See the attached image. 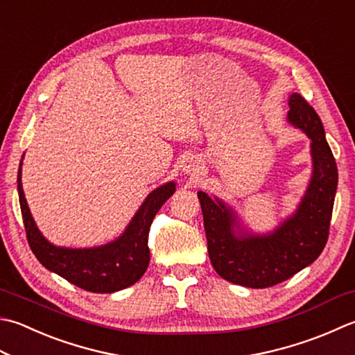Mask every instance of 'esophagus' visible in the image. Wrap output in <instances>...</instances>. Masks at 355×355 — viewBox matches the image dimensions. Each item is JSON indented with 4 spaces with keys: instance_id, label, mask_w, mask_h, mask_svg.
Returning a JSON list of instances; mask_svg holds the SVG:
<instances>
[{
    "instance_id": "34e87169",
    "label": "esophagus",
    "mask_w": 355,
    "mask_h": 355,
    "mask_svg": "<svg viewBox=\"0 0 355 355\" xmlns=\"http://www.w3.org/2000/svg\"><path fill=\"white\" fill-rule=\"evenodd\" d=\"M184 173L189 175L191 180H198L203 173V169H201V164L198 163V159H187V164L184 166Z\"/></svg>"
}]
</instances>
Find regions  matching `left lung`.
<instances>
[{
    "label": "left lung",
    "instance_id": "left-lung-1",
    "mask_svg": "<svg viewBox=\"0 0 355 355\" xmlns=\"http://www.w3.org/2000/svg\"><path fill=\"white\" fill-rule=\"evenodd\" d=\"M288 123L311 140L312 173L297 209L274 231H251L239 212L218 197L200 191L207 252L220 277L240 286L279 284L314 263L328 241L338 172L320 116L298 94L289 95Z\"/></svg>",
    "mask_w": 355,
    "mask_h": 355
}]
</instances>
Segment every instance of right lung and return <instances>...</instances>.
I'll return each instance as SVG.
<instances>
[{
	"instance_id": "right-lung-1",
	"label": "right lung",
	"mask_w": 355,
	"mask_h": 355,
	"mask_svg": "<svg viewBox=\"0 0 355 355\" xmlns=\"http://www.w3.org/2000/svg\"><path fill=\"white\" fill-rule=\"evenodd\" d=\"M23 158L17 180L21 215L27 241L41 265L75 286L96 294H112L140 280L149 266L150 223L159 207L175 192V182H168L152 191L120 237L94 248H64L49 241L35 223L21 183Z\"/></svg>"
}]
</instances>
